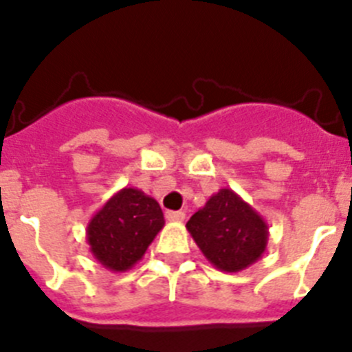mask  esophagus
Instances as JSON below:
<instances>
[{
  "label": "esophagus",
  "mask_w": 352,
  "mask_h": 352,
  "mask_svg": "<svg viewBox=\"0 0 352 352\" xmlns=\"http://www.w3.org/2000/svg\"><path fill=\"white\" fill-rule=\"evenodd\" d=\"M184 217H186V214H184L182 210H168L166 212V219L168 221H173V223H179V221H184Z\"/></svg>",
  "instance_id": "obj_1"
}]
</instances>
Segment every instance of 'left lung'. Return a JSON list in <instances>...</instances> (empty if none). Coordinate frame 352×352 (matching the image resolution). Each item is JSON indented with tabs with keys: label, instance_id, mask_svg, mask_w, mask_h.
<instances>
[{
	"label": "left lung",
	"instance_id": "left-lung-1",
	"mask_svg": "<svg viewBox=\"0 0 352 352\" xmlns=\"http://www.w3.org/2000/svg\"><path fill=\"white\" fill-rule=\"evenodd\" d=\"M192 240L217 270H245L267 251L268 224L233 189L223 188L207 199L186 224Z\"/></svg>",
	"mask_w": 352,
	"mask_h": 352
}]
</instances>
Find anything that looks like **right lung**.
<instances>
[{"label":"right lung","instance_id":"obj_1","mask_svg":"<svg viewBox=\"0 0 352 352\" xmlns=\"http://www.w3.org/2000/svg\"><path fill=\"white\" fill-rule=\"evenodd\" d=\"M163 226V210L153 196L122 188L91 217L85 239L91 254L107 270L126 272L144 258Z\"/></svg>","mask_w":352,"mask_h":352}]
</instances>
